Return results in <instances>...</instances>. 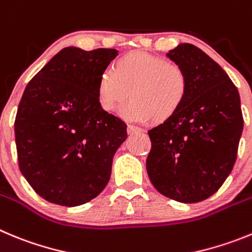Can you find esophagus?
Segmentation results:
<instances>
[{
	"label": "esophagus",
	"mask_w": 252,
	"mask_h": 252,
	"mask_svg": "<svg viewBox=\"0 0 252 252\" xmlns=\"http://www.w3.org/2000/svg\"><path fill=\"white\" fill-rule=\"evenodd\" d=\"M127 131H128V133H138V132H144V128L138 127V126H135V125H128Z\"/></svg>",
	"instance_id": "1"
}]
</instances>
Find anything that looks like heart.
<instances>
[{
    "label": "heart",
    "instance_id": "b5f03b06",
    "mask_svg": "<svg viewBox=\"0 0 252 252\" xmlns=\"http://www.w3.org/2000/svg\"><path fill=\"white\" fill-rule=\"evenodd\" d=\"M132 100L120 110L126 120L150 122L171 116L188 91V76L176 62L147 52L122 57L117 68H106L98 80V100L106 111H116L128 97Z\"/></svg>",
    "mask_w": 252,
    "mask_h": 252
}]
</instances>
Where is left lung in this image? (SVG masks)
<instances>
[{"label": "left lung", "instance_id": "8db88e82", "mask_svg": "<svg viewBox=\"0 0 252 252\" xmlns=\"http://www.w3.org/2000/svg\"><path fill=\"white\" fill-rule=\"evenodd\" d=\"M167 56L188 76L181 105L149 131L146 168L155 189L175 201H202L225 182L244 128L236 86L204 51L181 43Z\"/></svg>", "mask_w": 252, "mask_h": 252}]
</instances>
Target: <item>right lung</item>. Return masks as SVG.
Wrapping results in <instances>:
<instances>
[{"mask_svg":"<svg viewBox=\"0 0 252 252\" xmlns=\"http://www.w3.org/2000/svg\"><path fill=\"white\" fill-rule=\"evenodd\" d=\"M116 56L114 48L66 47L25 89L15 120L18 167L47 201L84 205L110 180L127 125L101 107L98 80Z\"/></svg>","mask_w":252,"mask_h":252,"instance_id":"add662e5","label":"right lung"}]
</instances>
